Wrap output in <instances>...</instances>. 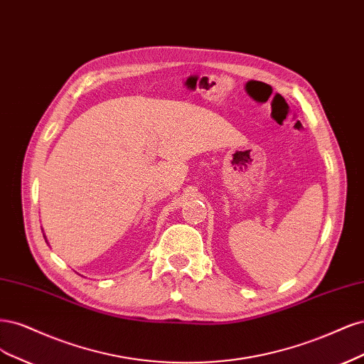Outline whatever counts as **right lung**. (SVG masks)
<instances>
[{
    "mask_svg": "<svg viewBox=\"0 0 364 364\" xmlns=\"http://www.w3.org/2000/svg\"><path fill=\"white\" fill-rule=\"evenodd\" d=\"M43 237H45V236H43ZM45 240H46V239H45Z\"/></svg>",
    "mask_w": 364,
    "mask_h": 364,
    "instance_id": "obj_1",
    "label": "right lung"
}]
</instances>
